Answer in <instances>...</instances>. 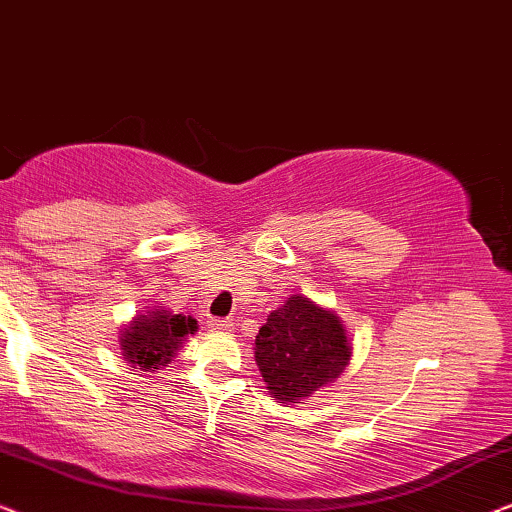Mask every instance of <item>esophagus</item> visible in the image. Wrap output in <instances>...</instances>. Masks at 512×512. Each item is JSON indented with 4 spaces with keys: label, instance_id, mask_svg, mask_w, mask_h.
Here are the masks:
<instances>
[{
    "label": "esophagus",
    "instance_id": "34e87169",
    "mask_svg": "<svg viewBox=\"0 0 512 512\" xmlns=\"http://www.w3.org/2000/svg\"><path fill=\"white\" fill-rule=\"evenodd\" d=\"M211 331H218V334H229V331L234 329V322L232 320H222V318H215L211 320Z\"/></svg>",
    "mask_w": 512,
    "mask_h": 512
}]
</instances>
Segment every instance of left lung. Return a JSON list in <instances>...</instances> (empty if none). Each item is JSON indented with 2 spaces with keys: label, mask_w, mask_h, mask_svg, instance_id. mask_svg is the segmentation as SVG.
<instances>
[{
  "label": "left lung",
  "mask_w": 512,
  "mask_h": 512,
  "mask_svg": "<svg viewBox=\"0 0 512 512\" xmlns=\"http://www.w3.org/2000/svg\"><path fill=\"white\" fill-rule=\"evenodd\" d=\"M352 348L334 311L292 294L255 338V362L278 403H301L341 376Z\"/></svg>",
  "instance_id": "8db88e82"
}]
</instances>
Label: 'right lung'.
Here are the masks:
<instances>
[{
  "label": "right lung",
  "mask_w": 512,
  "mask_h": 512,
  "mask_svg": "<svg viewBox=\"0 0 512 512\" xmlns=\"http://www.w3.org/2000/svg\"><path fill=\"white\" fill-rule=\"evenodd\" d=\"M197 320L192 315H174L162 308H150L148 313L136 315L120 331V350L132 369L141 371L162 369L171 362L176 350L181 348L185 336L197 331Z\"/></svg>",
  "instance_id": "right-lung-1"
}]
</instances>
